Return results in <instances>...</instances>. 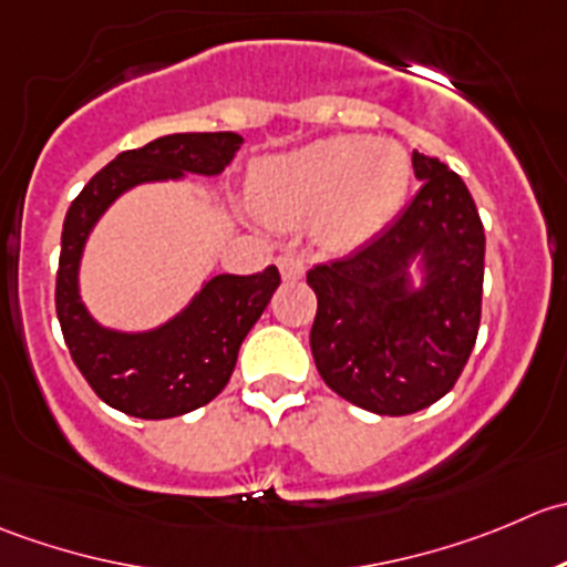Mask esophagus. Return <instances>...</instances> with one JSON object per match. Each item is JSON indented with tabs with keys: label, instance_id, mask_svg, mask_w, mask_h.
<instances>
[{
	"label": "esophagus",
	"instance_id": "esophagus-1",
	"mask_svg": "<svg viewBox=\"0 0 567 567\" xmlns=\"http://www.w3.org/2000/svg\"><path fill=\"white\" fill-rule=\"evenodd\" d=\"M278 270H281L286 284H295V281H300L302 276H306V261H302V256L286 254V256H281V259H278Z\"/></svg>",
	"mask_w": 567,
	"mask_h": 567
}]
</instances>
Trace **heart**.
I'll return each instance as SVG.
<instances>
[{
  "mask_svg": "<svg viewBox=\"0 0 567 567\" xmlns=\"http://www.w3.org/2000/svg\"><path fill=\"white\" fill-rule=\"evenodd\" d=\"M411 187V159L391 140L341 134L267 159L256 171L254 200L281 228L319 220L324 243L361 248L378 237Z\"/></svg>",
  "mask_w": 567,
  "mask_h": 567,
  "instance_id": "1",
  "label": "heart"
}]
</instances>
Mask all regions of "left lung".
Here are the masks:
<instances>
[{
    "mask_svg": "<svg viewBox=\"0 0 567 567\" xmlns=\"http://www.w3.org/2000/svg\"><path fill=\"white\" fill-rule=\"evenodd\" d=\"M422 189L380 237L317 265L311 352L324 383L363 411L408 416L450 394L474 350L485 231L455 171L413 151ZM423 267V286L410 270Z\"/></svg>",
    "mask_w": 567,
    "mask_h": 567,
    "instance_id": "left-lung-1",
    "label": "left lung"
}]
</instances>
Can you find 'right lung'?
<instances>
[{
    "instance_id": "right-lung-1",
    "label": "right lung",
    "mask_w": 567,
    "mask_h": 567,
    "mask_svg": "<svg viewBox=\"0 0 567 567\" xmlns=\"http://www.w3.org/2000/svg\"><path fill=\"white\" fill-rule=\"evenodd\" d=\"M243 137L234 132H187L123 151L85 184L63 223L58 267V319L71 358L91 389L134 419H173L204 408L226 389L237 352L272 291L276 267L256 276H215L165 324L123 333L99 324L80 297V261L87 237L112 200L148 182H176L184 173L220 176Z\"/></svg>"
}]
</instances>
